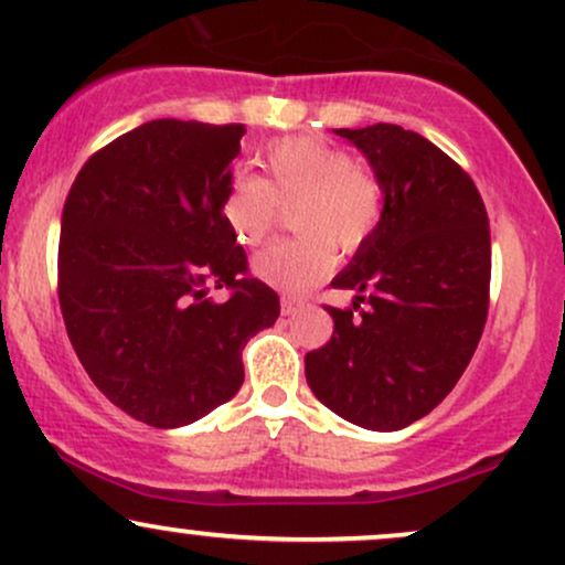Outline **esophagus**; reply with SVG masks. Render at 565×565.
<instances>
[{
	"mask_svg": "<svg viewBox=\"0 0 565 565\" xmlns=\"http://www.w3.org/2000/svg\"><path fill=\"white\" fill-rule=\"evenodd\" d=\"M308 308L302 300H295V297H281V313L284 316H297Z\"/></svg>",
	"mask_w": 565,
	"mask_h": 565,
	"instance_id": "34e87169",
	"label": "esophagus"
}]
</instances>
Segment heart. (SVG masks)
<instances>
[{
  "mask_svg": "<svg viewBox=\"0 0 565 565\" xmlns=\"http://www.w3.org/2000/svg\"><path fill=\"white\" fill-rule=\"evenodd\" d=\"M268 180L238 174L225 188L220 215L238 244L260 246L291 210L300 236L268 246L255 274L287 295H305L337 263V244L355 249L377 228L382 185L348 151L316 138H284L265 148Z\"/></svg>",
  "mask_w": 565,
  "mask_h": 565,
  "instance_id": "b5f03b06",
  "label": "heart"
}]
</instances>
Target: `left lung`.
<instances>
[{"label": "left lung", "mask_w": 565, "mask_h": 565, "mask_svg": "<svg viewBox=\"0 0 565 565\" xmlns=\"http://www.w3.org/2000/svg\"><path fill=\"white\" fill-rule=\"evenodd\" d=\"M380 180L382 215L334 289L353 308H327L332 340L305 355L323 406L366 430H401L430 414L468 369L489 313V215L470 174L398 125L334 129ZM370 308L359 320V301Z\"/></svg>", "instance_id": "1"}]
</instances>
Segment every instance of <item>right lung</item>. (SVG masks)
I'll list each match as a JSON object with an SVG mask.
<instances>
[{"mask_svg": "<svg viewBox=\"0 0 565 565\" xmlns=\"http://www.w3.org/2000/svg\"><path fill=\"white\" fill-rule=\"evenodd\" d=\"M244 132L146 121L87 159L63 206L57 297L71 345L97 391L151 427L231 401L244 345L281 313L220 215ZM215 288L230 297L215 301Z\"/></svg>", "mask_w": 565, "mask_h": 565, "instance_id": "1", "label": "right lung"}]
</instances>
